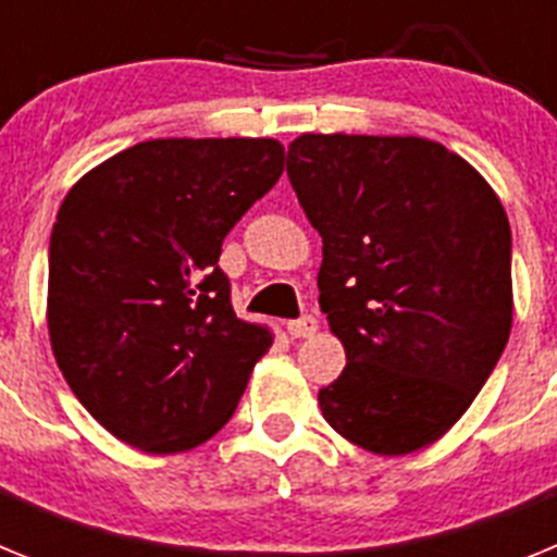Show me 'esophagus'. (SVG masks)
<instances>
[{
    "instance_id": "esophagus-1",
    "label": "esophagus",
    "mask_w": 557,
    "mask_h": 557,
    "mask_svg": "<svg viewBox=\"0 0 557 557\" xmlns=\"http://www.w3.org/2000/svg\"><path fill=\"white\" fill-rule=\"evenodd\" d=\"M287 332L293 334V337H312V334L318 332V318H314V314H301L298 321L287 323Z\"/></svg>"
}]
</instances>
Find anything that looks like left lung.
<instances>
[{
  "mask_svg": "<svg viewBox=\"0 0 557 557\" xmlns=\"http://www.w3.org/2000/svg\"><path fill=\"white\" fill-rule=\"evenodd\" d=\"M287 175L323 236L318 301L346 348L323 418L376 455L424 449L510 337L508 214L474 166L418 136L304 133Z\"/></svg>",
  "mask_w": 557,
  "mask_h": 557,
  "instance_id": "left-lung-1",
  "label": "left lung"
}]
</instances>
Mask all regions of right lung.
<instances>
[{"instance_id": "add662e5", "label": "right lung", "mask_w": 557, "mask_h": 557, "mask_svg": "<svg viewBox=\"0 0 557 557\" xmlns=\"http://www.w3.org/2000/svg\"><path fill=\"white\" fill-rule=\"evenodd\" d=\"M275 139H152L83 175L49 236V339L69 387L125 444L218 435L273 337L236 318L220 250L282 178Z\"/></svg>"}]
</instances>
